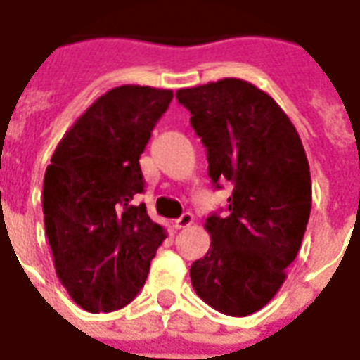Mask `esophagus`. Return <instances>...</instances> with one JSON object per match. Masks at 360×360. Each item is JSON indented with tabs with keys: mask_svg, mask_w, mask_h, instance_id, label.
<instances>
[{
	"mask_svg": "<svg viewBox=\"0 0 360 360\" xmlns=\"http://www.w3.org/2000/svg\"><path fill=\"white\" fill-rule=\"evenodd\" d=\"M193 221H195V218H193V214H188V212H185L183 216H181L179 219H175V229H185V227L193 226Z\"/></svg>",
	"mask_w": 360,
	"mask_h": 360,
	"instance_id": "34e87169",
	"label": "esophagus"
}]
</instances>
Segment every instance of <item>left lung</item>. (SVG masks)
I'll use <instances>...</instances> for the list:
<instances>
[{
	"label": "left lung",
	"mask_w": 360,
	"mask_h": 360,
	"mask_svg": "<svg viewBox=\"0 0 360 360\" xmlns=\"http://www.w3.org/2000/svg\"><path fill=\"white\" fill-rule=\"evenodd\" d=\"M208 152V175L231 181L227 214L206 218L210 249L191 266L196 295L229 316L274 299L301 249L312 204L301 136L278 102L241 79L177 90Z\"/></svg>",
	"instance_id": "8db88e82"
}]
</instances>
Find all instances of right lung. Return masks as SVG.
<instances>
[{
    "instance_id": "obj_1",
    "label": "right lung",
    "mask_w": 360,
    "mask_h": 360,
    "mask_svg": "<svg viewBox=\"0 0 360 360\" xmlns=\"http://www.w3.org/2000/svg\"><path fill=\"white\" fill-rule=\"evenodd\" d=\"M169 89L123 84L63 134L44 175L46 235L61 285L89 312L123 309L141 291L167 233L144 204L139 158L172 102Z\"/></svg>"
}]
</instances>
